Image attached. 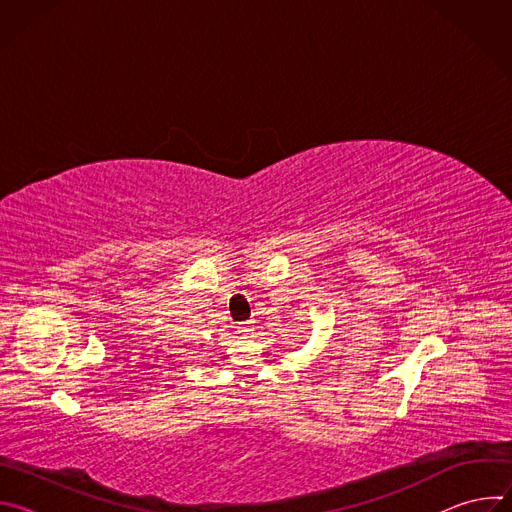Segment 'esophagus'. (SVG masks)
<instances>
[{"mask_svg": "<svg viewBox=\"0 0 512 512\" xmlns=\"http://www.w3.org/2000/svg\"><path fill=\"white\" fill-rule=\"evenodd\" d=\"M237 328H239L241 334H249L251 332V322H241Z\"/></svg>", "mask_w": 512, "mask_h": 512, "instance_id": "34e87169", "label": "esophagus"}]
</instances>
